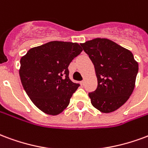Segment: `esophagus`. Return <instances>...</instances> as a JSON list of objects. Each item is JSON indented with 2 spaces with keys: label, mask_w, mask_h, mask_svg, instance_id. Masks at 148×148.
<instances>
[{
  "label": "esophagus",
  "mask_w": 148,
  "mask_h": 148,
  "mask_svg": "<svg viewBox=\"0 0 148 148\" xmlns=\"http://www.w3.org/2000/svg\"><path fill=\"white\" fill-rule=\"evenodd\" d=\"M81 85H82V86H83V85H84V84H85V81H82V82H81Z\"/></svg>",
  "instance_id": "1"
}]
</instances>
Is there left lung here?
<instances>
[{
	"mask_svg": "<svg viewBox=\"0 0 148 148\" xmlns=\"http://www.w3.org/2000/svg\"><path fill=\"white\" fill-rule=\"evenodd\" d=\"M81 45L93 63L98 85L88 96L102 113L113 112L129 99L135 88L138 63L130 50L107 38H95Z\"/></svg>",
	"mask_w": 148,
	"mask_h": 148,
	"instance_id": "obj_1",
	"label": "left lung"
}]
</instances>
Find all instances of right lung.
Masks as SVG:
<instances>
[{"label":"right lung","mask_w":148,"mask_h":148,"mask_svg":"<svg viewBox=\"0 0 148 148\" xmlns=\"http://www.w3.org/2000/svg\"><path fill=\"white\" fill-rule=\"evenodd\" d=\"M82 52L79 44L54 40L30 49L21 58L22 85L44 113L57 115L67 108L79 87L69 78L68 66Z\"/></svg>","instance_id":"obj_1"}]
</instances>
